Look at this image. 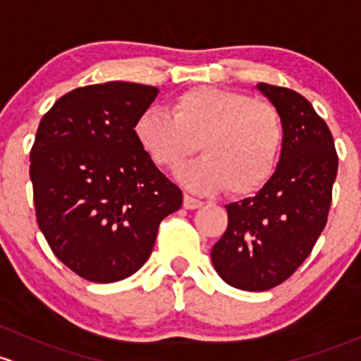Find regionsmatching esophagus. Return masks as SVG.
Listing matches in <instances>:
<instances>
[{
	"label": "esophagus",
	"mask_w": 361,
	"mask_h": 361,
	"mask_svg": "<svg viewBox=\"0 0 361 361\" xmlns=\"http://www.w3.org/2000/svg\"><path fill=\"white\" fill-rule=\"evenodd\" d=\"M202 205H203L202 200H196L192 198V196L184 195V208H188V210H195V208H200Z\"/></svg>",
	"instance_id": "esophagus-1"
}]
</instances>
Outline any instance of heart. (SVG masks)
I'll use <instances>...</instances> for the list:
<instances>
[{"label":"heart","mask_w":361,"mask_h":361,"mask_svg":"<svg viewBox=\"0 0 361 361\" xmlns=\"http://www.w3.org/2000/svg\"><path fill=\"white\" fill-rule=\"evenodd\" d=\"M133 133L147 158L176 172L196 153L203 158L179 172L196 192L247 196L273 177L285 142V126L276 107L241 92L198 87L177 95L170 114L146 111Z\"/></svg>","instance_id":"heart-1"}]
</instances>
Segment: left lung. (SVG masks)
Here are the masks:
<instances>
[{
    "label": "left lung",
    "instance_id": "obj_1",
    "mask_svg": "<svg viewBox=\"0 0 361 361\" xmlns=\"http://www.w3.org/2000/svg\"><path fill=\"white\" fill-rule=\"evenodd\" d=\"M257 88L283 120L280 161L254 198L226 205L228 229L212 248L219 276L248 292L283 283L306 261L326 224L339 165L332 133L310 100L290 88Z\"/></svg>",
    "mask_w": 361,
    "mask_h": 361
}]
</instances>
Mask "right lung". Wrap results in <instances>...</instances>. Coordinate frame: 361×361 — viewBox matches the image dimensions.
I'll use <instances>...</instances> for the list:
<instances>
[{
	"instance_id": "obj_1",
	"label": "right lung",
	"mask_w": 361,
	"mask_h": 361,
	"mask_svg": "<svg viewBox=\"0 0 361 361\" xmlns=\"http://www.w3.org/2000/svg\"><path fill=\"white\" fill-rule=\"evenodd\" d=\"M158 88L128 81L62 95L31 149L36 221L51 252L78 276L113 283L153 252L158 226L182 191L139 146L133 126Z\"/></svg>"
}]
</instances>
